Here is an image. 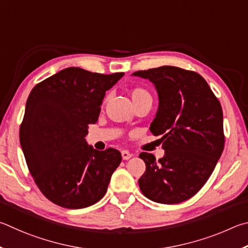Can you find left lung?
Here are the masks:
<instances>
[{
	"label": "left lung",
	"mask_w": 248,
	"mask_h": 248,
	"mask_svg": "<svg viewBox=\"0 0 248 248\" xmlns=\"http://www.w3.org/2000/svg\"><path fill=\"white\" fill-rule=\"evenodd\" d=\"M112 86L108 75L69 67L29 94L20 126L21 149L39 189L55 205L68 209L94 205L120 166V151L94 149L85 140Z\"/></svg>",
	"instance_id": "left-lung-1"
}]
</instances>
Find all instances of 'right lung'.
Segmentation results:
<instances>
[{"instance_id": "right-lung-1", "label": "right lung", "mask_w": 248, "mask_h": 248, "mask_svg": "<svg viewBox=\"0 0 248 248\" xmlns=\"http://www.w3.org/2000/svg\"><path fill=\"white\" fill-rule=\"evenodd\" d=\"M148 79L159 107L150 132L161 136L164 155H142L146 171L138 181L150 201L180 203L196 195L209 179L224 147L219 100L198 74L161 66L133 74Z\"/></svg>"}]
</instances>
